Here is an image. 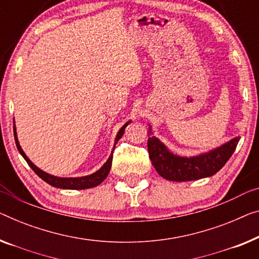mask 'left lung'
<instances>
[{"mask_svg": "<svg viewBox=\"0 0 259 259\" xmlns=\"http://www.w3.org/2000/svg\"><path fill=\"white\" fill-rule=\"evenodd\" d=\"M238 142L240 136L208 152L193 157H183L169 151L167 146L154 136L152 126L149 124L150 159L158 175L169 181H191L214 176L229 160Z\"/></svg>", "mask_w": 259, "mask_h": 259, "instance_id": "1", "label": "left lung"}]
</instances>
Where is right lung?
Masks as SVG:
<instances>
[{
    "label": "right lung",
    "mask_w": 259,
    "mask_h": 259,
    "mask_svg": "<svg viewBox=\"0 0 259 259\" xmlns=\"http://www.w3.org/2000/svg\"><path fill=\"white\" fill-rule=\"evenodd\" d=\"M130 122H131V119H130V121L126 122L125 124L118 130V133L116 135V138H115L114 148H115V145H116L117 141L123 136L126 125H128ZM14 136H15V142H16V146H17L18 151H19V153L22 154L23 158H24V159L26 160V163L29 164V166L33 169L34 173H36V175L39 177V178H41L45 181V183H48L49 185H51V186H53V187L63 188V190H86V188H92V187L98 186V185L101 184L102 181L107 178V176L109 175V171H110V167H111V161H113V151H114V150L111 151V154L109 156V158H108V160L102 165L101 168L98 169V171L94 172V173H92V175L84 176V177H78V178H61V177H56V176L49 175V173L44 172L43 169L37 167L36 165H34L32 161L29 159L28 156H26L24 151L22 150L21 145H19V142H18V138H17V133H16V126H15V119H14Z\"/></svg>",
    "instance_id": "1"
}]
</instances>
